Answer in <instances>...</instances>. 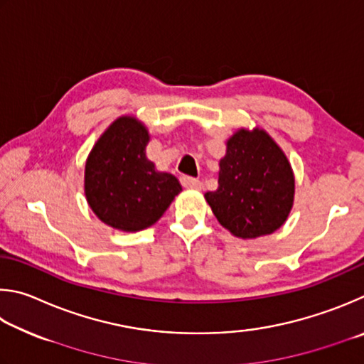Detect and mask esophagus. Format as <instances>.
<instances>
[{"label":"esophagus","mask_w":364,"mask_h":364,"mask_svg":"<svg viewBox=\"0 0 364 364\" xmlns=\"http://www.w3.org/2000/svg\"><path fill=\"white\" fill-rule=\"evenodd\" d=\"M181 183H182L183 187H187V188H195V190H200V188L203 187V183L198 181V178L187 177V176L181 177Z\"/></svg>","instance_id":"34e87169"}]
</instances>
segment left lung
<instances>
[{"label":"left lung","mask_w":364,"mask_h":364,"mask_svg":"<svg viewBox=\"0 0 364 364\" xmlns=\"http://www.w3.org/2000/svg\"><path fill=\"white\" fill-rule=\"evenodd\" d=\"M219 168V187L205 198L222 227L252 240L284 224L294 203V174L269 134L259 127L235 132Z\"/></svg>","instance_id":"obj_1"}]
</instances>
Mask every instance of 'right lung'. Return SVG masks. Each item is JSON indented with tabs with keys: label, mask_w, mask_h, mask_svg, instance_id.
I'll list each match as a JSON object with an SVG mask.
<instances>
[{
	"label": "right lung",
	"mask_w": 364,
	"mask_h": 364,
	"mask_svg": "<svg viewBox=\"0 0 364 364\" xmlns=\"http://www.w3.org/2000/svg\"><path fill=\"white\" fill-rule=\"evenodd\" d=\"M150 136L134 117H119L92 146L85 166V195L94 214L121 232H139L161 218L181 183L145 155Z\"/></svg>",
	"instance_id": "obj_1"
}]
</instances>
